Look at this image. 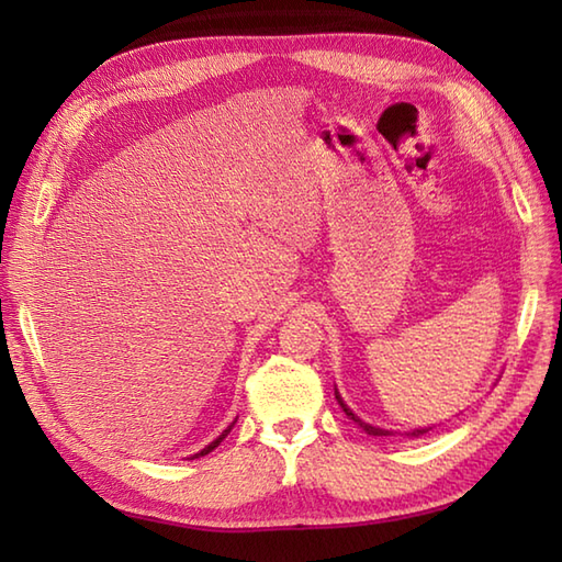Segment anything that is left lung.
Returning a JSON list of instances; mask_svg holds the SVG:
<instances>
[{"label":"left lung","instance_id":"1","mask_svg":"<svg viewBox=\"0 0 562 562\" xmlns=\"http://www.w3.org/2000/svg\"><path fill=\"white\" fill-rule=\"evenodd\" d=\"M336 398H338V403H340V408L345 411V415H348L350 420H355L357 425H360L367 435H372V437H389V435H393L391 429H381V427H374V425H369V423L360 420V417H357V415L348 408V405H345V401L340 398V393H338V391H336ZM427 429H429V427H427ZM427 429H413V432H408V435H411V437H420V435H425V432H427Z\"/></svg>","mask_w":562,"mask_h":562}]
</instances>
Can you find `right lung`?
<instances>
[{"label": "right lung", "mask_w": 562, "mask_h": 562, "mask_svg": "<svg viewBox=\"0 0 562 562\" xmlns=\"http://www.w3.org/2000/svg\"><path fill=\"white\" fill-rule=\"evenodd\" d=\"M234 423H236V420H234ZM234 423H232V425H229V427H226V429H224V432H222V435H220V437H217V439H214V441H210V445H207V447H205V449H202V451H200V453H193V457H190V459H198V457H205V453H210V451H212V449H214V447H220V441H222V439H224V437H226V435H229V432H232V427H234Z\"/></svg>", "instance_id": "right-lung-1"}]
</instances>
